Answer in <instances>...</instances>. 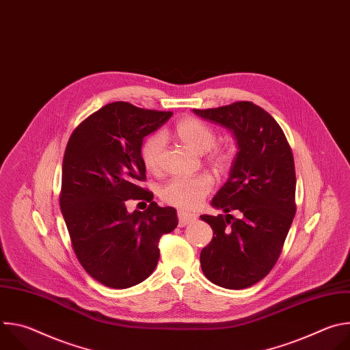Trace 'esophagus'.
<instances>
[{"mask_svg": "<svg viewBox=\"0 0 350 350\" xmlns=\"http://www.w3.org/2000/svg\"><path fill=\"white\" fill-rule=\"evenodd\" d=\"M196 220V215L193 213H187V212H178V226L184 227L189 224L191 221Z\"/></svg>", "mask_w": 350, "mask_h": 350, "instance_id": "esophagus-1", "label": "esophagus"}]
</instances>
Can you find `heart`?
Returning <instances> with one entry per match:
<instances>
[{
    "label": "heart",
    "instance_id": "b5f03b06",
    "mask_svg": "<svg viewBox=\"0 0 350 350\" xmlns=\"http://www.w3.org/2000/svg\"><path fill=\"white\" fill-rule=\"evenodd\" d=\"M176 135L178 139L198 154L206 152V161L219 172L227 170L234 159L230 146L215 145L217 141L216 131L205 122L187 118L177 123ZM166 138L162 133L146 137L141 145V161L149 173H158L162 167V154ZM213 180L209 174H198L193 177H178L170 180L161 189L162 201L170 206L189 211L201 205L204 198L211 192Z\"/></svg>",
    "mask_w": 350,
    "mask_h": 350
}]
</instances>
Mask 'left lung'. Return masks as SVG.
<instances>
[{"label": "left lung", "mask_w": 350, "mask_h": 350, "mask_svg": "<svg viewBox=\"0 0 350 350\" xmlns=\"http://www.w3.org/2000/svg\"><path fill=\"white\" fill-rule=\"evenodd\" d=\"M193 113L231 130L238 145L230 176L212 199L226 215L201 216L213 230L201 267L213 284L243 289L265 278L280 258L296 212L293 155L280 124L254 103ZM231 210L241 213L239 219Z\"/></svg>", "instance_id": "obj_1"}]
</instances>
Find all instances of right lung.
Instances as JSON below:
<instances>
[{"mask_svg": "<svg viewBox=\"0 0 350 350\" xmlns=\"http://www.w3.org/2000/svg\"><path fill=\"white\" fill-rule=\"evenodd\" d=\"M173 112L112 103L83 120L72 133L64 157L61 211L73 251L98 282L124 289L151 275L159 260V239L177 224L174 208H161L145 181L144 137L165 124ZM150 202L129 214L125 201Z\"/></svg>", "mask_w": 350, "mask_h": 350, "instance_id": "1", "label": "right lung"}]
</instances>
